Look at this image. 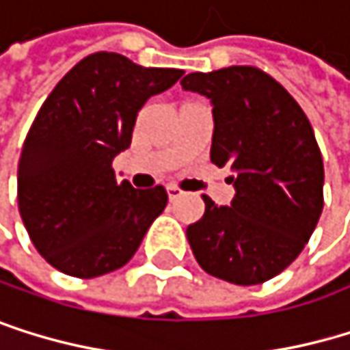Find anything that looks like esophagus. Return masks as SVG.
Masks as SVG:
<instances>
[{
    "mask_svg": "<svg viewBox=\"0 0 350 350\" xmlns=\"http://www.w3.org/2000/svg\"><path fill=\"white\" fill-rule=\"evenodd\" d=\"M167 194H169V200H177L183 194V191L177 185H167Z\"/></svg>",
    "mask_w": 350,
    "mask_h": 350,
    "instance_id": "1",
    "label": "esophagus"
}]
</instances>
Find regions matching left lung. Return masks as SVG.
<instances>
[{
    "label": "left lung",
    "instance_id": "8db88e82",
    "mask_svg": "<svg viewBox=\"0 0 350 350\" xmlns=\"http://www.w3.org/2000/svg\"><path fill=\"white\" fill-rule=\"evenodd\" d=\"M185 92L211 100V161L227 167L230 206L208 196L187 225L198 265L230 284L254 286L282 273L309 242L323 208V161L303 108L254 66L189 72Z\"/></svg>",
    "mask_w": 350,
    "mask_h": 350
}]
</instances>
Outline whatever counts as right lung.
Returning a JSON list of instances; mask_svg holds the SVG:
<instances>
[{
	"label": "right lung",
	"instance_id": "right-lung-1",
	"mask_svg": "<svg viewBox=\"0 0 350 350\" xmlns=\"http://www.w3.org/2000/svg\"><path fill=\"white\" fill-rule=\"evenodd\" d=\"M183 70L146 68L114 51L72 66L47 96L18 163V208L39 254L72 278L129 263L167 206L163 185L118 183L112 161L127 150L142 106Z\"/></svg>",
	"mask_w": 350,
	"mask_h": 350
}]
</instances>
